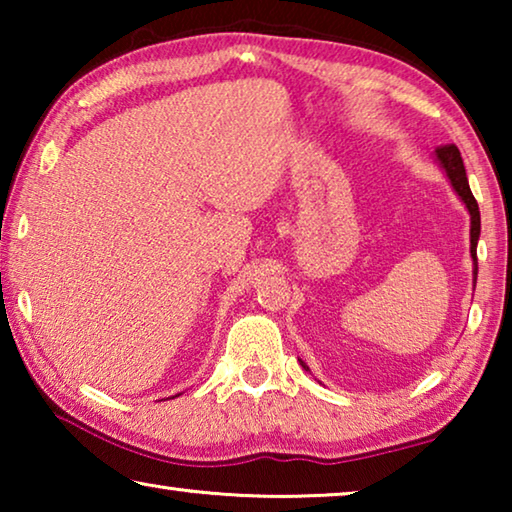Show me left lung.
I'll return each mask as SVG.
<instances>
[{
	"label": "left lung",
	"mask_w": 512,
	"mask_h": 512,
	"mask_svg": "<svg viewBox=\"0 0 512 512\" xmlns=\"http://www.w3.org/2000/svg\"><path fill=\"white\" fill-rule=\"evenodd\" d=\"M436 158H438L440 164H443L449 183H452V187L456 189V194L461 196V201L467 205V210H470V216H472V230H470L472 239H470V244H472V257L476 259L474 250H476V241H479V232H481V214H479V203H476V198L472 196V189H470V185H467L461 151L456 149V144H443V146H438V149H436ZM474 273H476V268H474ZM302 366H305V363H302Z\"/></svg>",
	"instance_id": "left-lung-1"
}]
</instances>
